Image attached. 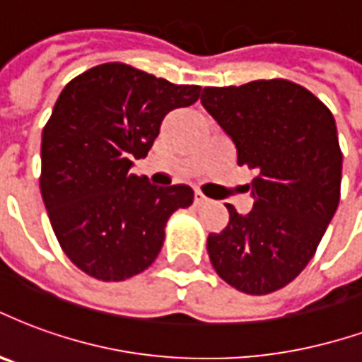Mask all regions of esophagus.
<instances>
[{
	"label": "esophagus",
	"instance_id": "1",
	"mask_svg": "<svg viewBox=\"0 0 362 362\" xmlns=\"http://www.w3.org/2000/svg\"><path fill=\"white\" fill-rule=\"evenodd\" d=\"M207 202V197L202 194V192H195L194 194V203L195 205H203V203Z\"/></svg>",
	"mask_w": 362,
	"mask_h": 362
}]
</instances>
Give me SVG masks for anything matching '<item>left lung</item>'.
I'll list each match as a JSON object with an SVG mask.
<instances>
[{
	"label": "left lung",
	"instance_id": "left-lung-1",
	"mask_svg": "<svg viewBox=\"0 0 362 362\" xmlns=\"http://www.w3.org/2000/svg\"><path fill=\"white\" fill-rule=\"evenodd\" d=\"M202 103L257 170L253 209L226 205L228 224L209 234L216 274L249 296L280 290L307 267L339 203L341 149L330 109L284 78L205 88Z\"/></svg>",
	"mask_w": 362,
	"mask_h": 362
}]
</instances>
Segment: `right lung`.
Listing matches in <instances>:
<instances>
[{
  "label": "right lung",
  "mask_w": 362,
  "mask_h": 362,
  "mask_svg": "<svg viewBox=\"0 0 362 362\" xmlns=\"http://www.w3.org/2000/svg\"><path fill=\"white\" fill-rule=\"evenodd\" d=\"M199 86H178L124 63L72 78L42 134L40 189L65 255L82 272L120 282L151 267L174 211L194 202L184 184L159 188L130 173L174 109Z\"/></svg>",
  "instance_id": "right-lung-1"
}]
</instances>
